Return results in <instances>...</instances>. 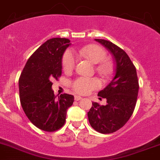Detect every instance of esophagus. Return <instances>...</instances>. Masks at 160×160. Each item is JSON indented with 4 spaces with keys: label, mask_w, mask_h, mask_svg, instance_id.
Returning <instances> with one entry per match:
<instances>
[{
    "label": "esophagus",
    "mask_w": 160,
    "mask_h": 160,
    "mask_svg": "<svg viewBox=\"0 0 160 160\" xmlns=\"http://www.w3.org/2000/svg\"><path fill=\"white\" fill-rule=\"evenodd\" d=\"M74 99H75V101H80V100H81L82 98L80 97V96L75 95V97H74Z\"/></svg>",
    "instance_id": "obj_1"
}]
</instances>
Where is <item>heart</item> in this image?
I'll use <instances>...</instances> for the list:
<instances>
[{
    "mask_svg": "<svg viewBox=\"0 0 160 160\" xmlns=\"http://www.w3.org/2000/svg\"><path fill=\"white\" fill-rule=\"evenodd\" d=\"M77 53L94 64H98L97 71L101 75L108 77L111 74L112 66L108 60H106V52L102 47L96 44H89L78 49ZM77 58L73 52L71 50L66 51L62 57L63 70L67 72H71L75 66ZM99 85V81L95 78L79 77L72 83V88L78 94H85L98 88Z\"/></svg>",
    "mask_w": 160,
    "mask_h": 160,
    "instance_id": "heart-1",
    "label": "heart"
}]
</instances>
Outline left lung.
Masks as SVG:
<instances>
[{"label": "left lung", "mask_w": 160, "mask_h": 160, "mask_svg": "<svg viewBox=\"0 0 160 160\" xmlns=\"http://www.w3.org/2000/svg\"><path fill=\"white\" fill-rule=\"evenodd\" d=\"M94 40L112 55L116 69L112 80L98 94L106 98V105L92 102L88 116L96 131L111 134L124 126L133 114L138 94V80L135 66L123 49L108 41Z\"/></svg>", "instance_id": "1"}]
</instances>
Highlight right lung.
<instances>
[{"mask_svg": "<svg viewBox=\"0 0 160 160\" xmlns=\"http://www.w3.org/2000/svg\"><path fill=\"white\" fill-rule=\"evenodd\" d=\"M71 44L66 38H52L29 57L18 80L22 107L31 123L42 131L52 132L66 121L73 95H55L52 80L62 74L63 54Z\"/></svg>", "mask_w": 160, "mask_h": 160, "instance_id": "right-lung-1", "label": "right lung"}]
</instances>
